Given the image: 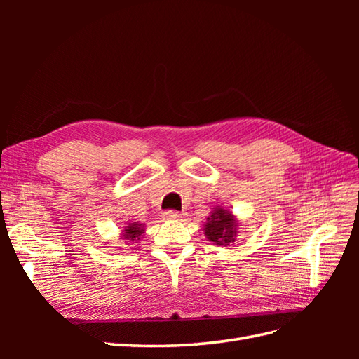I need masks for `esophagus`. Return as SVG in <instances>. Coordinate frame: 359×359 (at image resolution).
<instances>
[{
	"mask_svg": "<svg viewBox=\"0 0 359 359\" xmlns=\"http://www.w3.org/2000/svg\"><path fill=\"white\" fill-rule=\"evenodd\" d=\"M165 217H166V219H169V220H181L182 217H184V214H181V212H178V211L169 210V211L165 212Z\"/></svg>",
	"mask_w": 359,
	"mask_h": 359,
	"instance_id": "esophagus-1",
	"label": "esophagus"
}]
</instances>
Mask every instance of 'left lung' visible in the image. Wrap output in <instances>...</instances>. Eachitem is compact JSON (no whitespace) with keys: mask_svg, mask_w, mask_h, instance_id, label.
Segmentation results:
<instances>
[{"mask_svg":"<svg viewBox=\"0 0 359 359\" xmlns=\"http://www.w3.org/2000/svg\"><path fill=\"white\" fill-rule=\"evenodd\" d=\"M203 233L208 241L217 245H229L235 243L238 233V220L231 210L215 206L203 224Z\"/></svg>","mask_w":359,"mask_h":359,"instance_id":"obj_1","label":"left lung"}]
</instances>
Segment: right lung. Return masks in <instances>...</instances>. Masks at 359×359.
Instances as JSON below:
<instances>
[{"instance_id": "add662e5", "label": "right lung", "mask_w": 359, "mask_h": 359, "mask_svg": "<svg viewBox=\"0 0 359 359\" xmlns=\"http://www.w3.org/2000/svg\"><path fill=\"white\" fill-rule=\"evenodd\" d=\"M121 232V240H124L126 243H136L142 238V233H145V226L144 223L139 222L127 223V226H124V229Z\"/></svg>"}]
</instances>
